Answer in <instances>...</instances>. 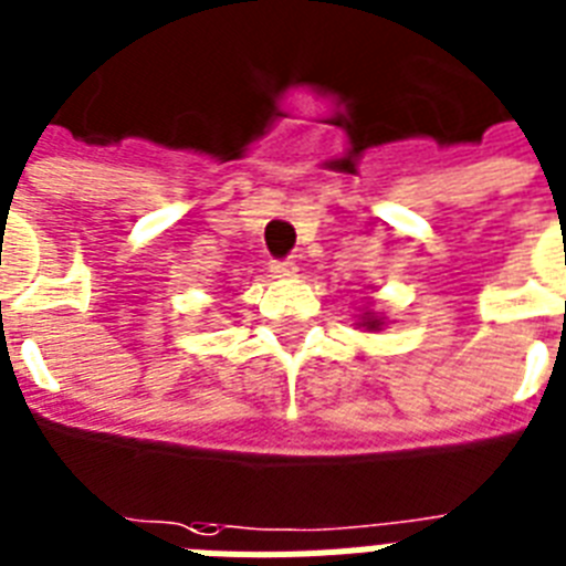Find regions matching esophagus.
Returning <instances> with one entry per match:
<instances>
[{"label":"esophagus","instance_id":"1","mask_svg":"<svg viewBox=\"0 0 566 566\" xmlns=\"http://www.w3.org/2000/svg\"><path fill=\"white\" fill-rule=\"evenodd\" d=\"M272 272L277 274V277H292V274L297 272V263H294V260H272Z\"/></svg>","mask_w":566,"mask_h":566}]
</instances>
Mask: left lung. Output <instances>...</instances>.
Returning a JSON list of instances; mask_svg holds the SVG:
<instances>
[{
  "instance_id": "left-lung-1",
  "label": "left lung",
  "mask_w": 566,
  "mask_h": 566,
  "mask_svg": "<svg viewBox=\"0 0 566 566\" xmlns=\"http://www.w3.org/2000/svg\"><path fill=\"white\" fill-rule=\"evenodd\" d=\"M364 324L370 326V329H376V326H378V324H381V321H378V317H376V315H370V317H367V321H364Z\"/></svg>"
}]
</instances>
